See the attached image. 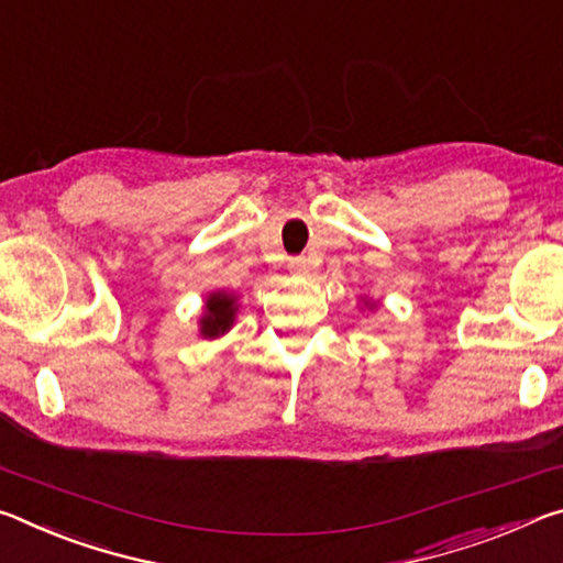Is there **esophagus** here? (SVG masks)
Here are the masks:
<instances>
[{
  "label": "esophagus",
  "mask_w": 563,
  "mask_h": 563,
  "mask_svg": "<svg viewBox=\"0 0 563 563\" xmlns=\"http://www.w3.org/2000/svg\"><path fill=\"white\" fill-rule=\"evenodd\" d=\"M309 260L307 256H294V260H289V269L294 272V274H307L309 272Z\"/></svg>",
  "instance_id": "1"
}]
</instances>
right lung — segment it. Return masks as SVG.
<instances>
[{
	"label": "right lung",
	"instance_id": "add662e5",
	"mask_svg": "<svg viewBox=\"0 0 563 563\" xmlns=\"http://www.w3.org/2000/svg\"><path fill=\"white\" fill-rule=\"evenodd\" d=\"M234 299L227 294H211L207 301V317L201 319V334L219 336L232 327L234 321Z\"/></svg>",
	"mask_w": 563,
	"mask_h": 563
}]
</instances>
